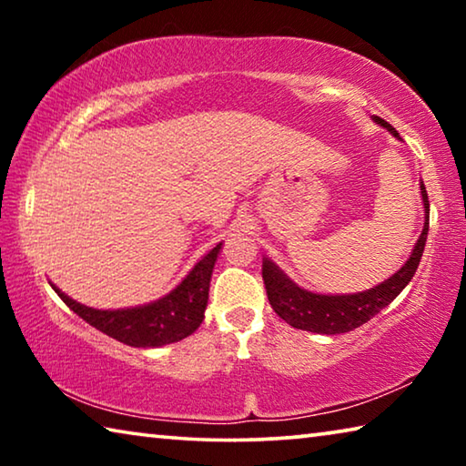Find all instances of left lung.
Here are the masks:
<instances>
[{
    "mask_svg": "<svg viewBox=\"0 0 466 466\" xmlns=\"http://www.w3.org/2000/svg\"><path fill=\"white\" fill-rule=\"evenodd\" d=\"M376 125H380L386 131H390L394 137H399L397 129L390 123L382 121L380 116H372ZM400 139V137H399ZM420 193L423 201V230L417 238L413 252L409 255L405 265L397 273H392L389 279L378 283V286L356 291V294H317L299 288L291 281L269 257L263 258V281L269 298L271 309L279 314V319L288 322L289 327L310 330L320 335H339L350 333L374 319L378 312L386 309L400 291L405 289L409 281L420 267L425 240L430 230V201L425 191L423 180L420 183Z\"/></svg>",
    "mask_w": 466,
    "mask_h": 466,
    "instance_id": "8db88e82",
    "label": "left lung"
}]
</instances>
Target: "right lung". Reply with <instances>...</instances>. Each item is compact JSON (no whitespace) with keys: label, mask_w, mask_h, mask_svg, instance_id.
Listing matches in <instances>:
<instances>
[{"label":"right lung","mask_w":466,"mask_h":466,"mask_svg":"<svg viewBox=\"0 0 466 466\" xmlns=\"http://www.w3.org/2000/svg\"><path fill=\"white\" fill-rule=\"evenodd\" d=\"M222 242L199 258L187 278L167 296L131 309L98 310L76 302L51 283L57 296L94 329L131 347H162L193 335L205 317L209 299V281Z\"/></svg>","instance_id":"1"}]
</instances>
